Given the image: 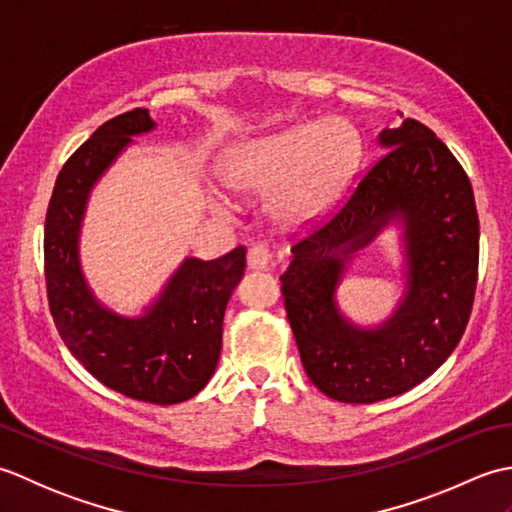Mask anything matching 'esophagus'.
Here are the masks:
<instances>
[{"instance_id": "obj_1", "label": "esophagus", "mask_w": 512, "mask_h": 512, "mask_svg": "<svg viewBox=\"0 0 512 512\" xmlns=\"http://www.w3.org/2000/svg\"><path fill=\"white\" fill-rule=\"evenodd\" d=\"M275 266V253L266 244H253L248 248V268L268 270Z\"/></svg>"}]
</instances>
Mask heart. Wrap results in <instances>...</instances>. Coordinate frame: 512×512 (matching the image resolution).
Returning a JSON list of instances; mask_svg holds the SVG:
<instances>
[{"label": "heart", "instance_id": "b5f03b06", "mask_svg": "<svg viewBox=\"0 0 512 512\" xmlns=\"http://www.w3.org/2000/svg\"><path fill=\"white\" fill-rule=\"evenodd\" d=\"M361 158L363 143L352 123L308 121L231 151L224 180L242 193L277 191V220L306 226L328 213L350 187Z\"/></svg>", "mask_w": 512, "mask_h": 512}]
</instances>
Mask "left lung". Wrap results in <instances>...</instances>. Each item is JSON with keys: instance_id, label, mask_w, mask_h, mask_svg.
<instances>
[{"instance_id": "1", "label": "left lung", "mask_w": 512, "mask_h": 512, "mask_svg": "<svg viewBox=\"0 0 512 512\" xmlns=\"http://www.w3.org/2000/svg\"><path fill=\"white\" fill-rule=\"evenodd\" d=\"M380 145L387 154L292 244L281 275L303 369L325 396L350 405L405 394L436 372L462 339L477 286L480 220L458 158L413 118L385 129ZM394 216L406 224V301L383 329H354L335 308V284L349 255Z\"/></svg>"}]
</instances>
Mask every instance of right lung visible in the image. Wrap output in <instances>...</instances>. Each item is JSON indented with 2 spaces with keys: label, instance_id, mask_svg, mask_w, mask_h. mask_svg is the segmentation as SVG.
Wrapping results in <instances>:
<instances>
[{
  "label": "right lung",
  "instance_id": "right-lung-1",
  "mask_svg": "<svg viewBox=\"0 0 512 512\" xmlns=\"http://www.w3.org/2000/svg\"><path fill=\"white\" fill-rule=\"evenodd\" d=\"M154 129L143 107L103 123L65 162L46 213L43 273L54 325L88 372L127 398L176 405L209 383L222 350L226 303L246 268L237 246L211 262L184 259L145 317L96 303L79 268V226L92 184L132 136Z\"/></svg>",
  "mask_w": 512,
  "mask_h": 512
}]
</instances>
